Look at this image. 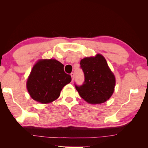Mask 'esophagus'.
Listing matches in <instances>:
<instances>
[{
  "label": "esophagus",
  "instance_id": "esophagus-1",
  "mask_svg": "<svg viewBox=\"0 0 148 148\" xmlns=\"http://www.w3.org/2000/svg\"><path fill=\"white\" fill-rule=\"evenodd\" d=\"M71 77H72V82L74 81V72H72V73L71 74Z\"/></svg>",
  "mask_w": 148,
  "mask_h": 148
}]
</instances>
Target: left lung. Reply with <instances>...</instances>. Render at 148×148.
<instances>
[{"mask_svg": "<svg viewBox=\"0 0 148 148\" xmlns=\"http://www.w3.org/2000/svg\"><path fill=\"white\" fill-rule=\"evenodd\" d=\"M80 68L84 74L81 86L75 84L79 96L91 104H101L108 100L114 91L116 79L109 69L104 57L97 54L80 61Z\"/></svg>", "mask_w": 148, "mask_h": 148, "instance_id": "8db88e82", "label": "left lung"}]
</instances>
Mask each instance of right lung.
<instances>
[{
  "mask_svg": "<svg viewBox=\"0 0 148 148\" xmlns=\"http://www.w3.org/2000/svg\"><path fill=\"white\" fill-rule=\"evenodd\" d=\"M64 65L56 59L40 60L34 65L27 79V87L32 99L42 104L53 102L62 89L71 82Z\"/></svg>",
  "mask_w": 148,
  "mask_h": 148,
  "instance_id": "right-lung-1",
  "label": "right lung"
}]
</instances>
